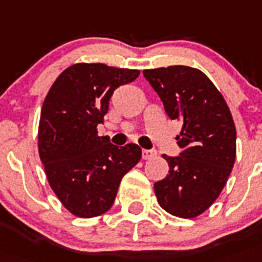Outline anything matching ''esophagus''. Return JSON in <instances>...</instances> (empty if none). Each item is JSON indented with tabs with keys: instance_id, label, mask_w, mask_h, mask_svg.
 Here are the masks:
<instances>
[{
	"instance_id": "1",
	"label": "esophagus",
	"mask_w": 262,
	"mask_h": 262,
	"mask_svg": "<svg viewBox=\"0 0 262 262\" xmlns=\"http://www.w3.org/2000/svg\"><path fill=\"white\" fill-rule=\"evenodd\" d=\"M156 155H157V151L153 150V149H144V150H142V158H144V160H150V158L155 157Z\"/></svg>"
}]
</instances>
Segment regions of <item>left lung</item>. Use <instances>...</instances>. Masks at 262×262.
I'll return each instance as SVG.
<instances>
[{"label":"left lung","instance_id":"obj_1","mask_svg":"<svg viewBox=\"0 0 262 262\" xmlns=\"http://www.w3.org/2000/svg\"><path fill=\"white\" fill-rule=\"evenodd\" d=\"M170 120L181 121L176 137L180 156L162 157L169 174L155 184L162 209L194 219L216 201L236 160V126L212 81L195 68L174 67L142 72Z\"/></svg>","mask_w":262,"mask_h":262}]
</instances>
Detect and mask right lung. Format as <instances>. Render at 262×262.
<instances>
[{
    "mask_svg": "<svg viewBox=\"0 0 262 262\" xmlns=\"http://www.w3.org/2000/svg\"><path fill=\"white\" fill-rule=\"evenodd\" d=\"M140 70L105 63H74L46 94L38 126L39 158L50 188L72 214L92 219L113 205L125 174L141 160V148L100 137L112 94Z\"/></svg>",
    "mask_w": 262,
    "mask_h": 262,
    "instance_id": "add662e5",
    "label": "right lung"
}]
</instances>
